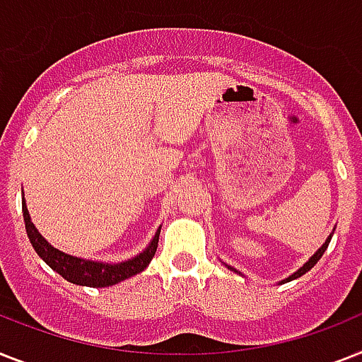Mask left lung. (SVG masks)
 <instances>
[{
    "mask_svg": "<svg viewBox=\"0 0 362 362\" xmlns=\"http://www.w3.org/2000/svg\"><path fill=\"white\" fill-rule=\"evenodd\" d=\"M333 232H334V230H333ZM331 238H333V234H329V236H327V240H325V243H324V245H322V247H320L318 251L314 252L313 257L308 258L307 262H305L303 266L299 267L298 272H293L292 275H288L286 279H283V281H281V284H284V283H290V281H293V279H299V277H301V275H305V273H307V272H310V269H313V267L316 266V262H318L320 258H322V255H324V252L327 251V245H329V242H331ZM223 264H225V262H223ZM225 266H227L228 269H230V272H234V273H240V272H238V269H236V267L228 266V264H225Z\"/></svg>",
    "mask_w": 362,
    "mask_h": 362,
    "instance_id": "8db88e82",
    "label": "left lung"
}]
</instances>
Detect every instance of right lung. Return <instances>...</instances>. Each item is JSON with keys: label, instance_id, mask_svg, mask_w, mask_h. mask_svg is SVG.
Returning <instances> with one entry per match:
<instances>
[{"label": "right lung", "instance_id": "add662e5", "mask_svg": "<svg viewBox=\"0 0 362 362\" xmlns=\"http://www.w3.org/2000/svg\"><path fill=\"white\" fill-rule=\"evenodd\" d=\"M22 211H23V223H25V230H28V238L37 255L42 258L44 262L48 264L54 272H57L63 279H66L69 283L79 284V286H90V288H105L119 284L120 281L134 277L137 273H141L148 264H151L152 257L156 255L158 249V240H160L161 227L156 230L154 238L151 243L146 245L139 255L122 260V262H100V260H89V258L72 257L69 252H63L55 249L46 238L37 230V227L31 221L29 216L28 204L25 199H22Z\"/></svg>", "mask_w": 362, "mask_h": 362}]
</instances>
